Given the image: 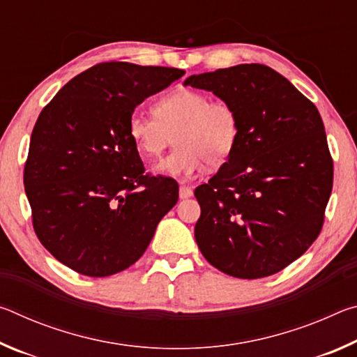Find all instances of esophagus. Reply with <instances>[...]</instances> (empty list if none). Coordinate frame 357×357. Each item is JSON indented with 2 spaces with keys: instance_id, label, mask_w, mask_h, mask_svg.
I'll use <instances>...</instances> for the list:
<instances>
[{
  "instance_id": "esophagus-1",
  "label": "esophagus",
  "mask_w": 357,
  "mask_h": 357,
  "mask_svg": "<svg viewBox=\"0 0 357 357\" xmlns=\"http://www.w3.org/2000/svg\"><path fill=\"white\" fill-rule=\"evenodd\" d=\"M192 195H193V190L190 189L189 185H185V184L179 185V198H181V200H184V198H190Z\"/></svg>"
}]
</instances>
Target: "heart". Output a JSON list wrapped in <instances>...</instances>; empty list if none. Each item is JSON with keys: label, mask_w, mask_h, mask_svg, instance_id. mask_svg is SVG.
Instances as JSON below:
<instances>
[{"label": "heart", "mask_w": 357, "mask_h": 357, "mask_svg": "<svg viewBox=\"0 0 357 357\" xmlns=\"http://www.w3.org/2000/svg\"><path fill=\"white\" fill-rule=\"evenodd\" d=\"M153 113L132 114L128 134L148 157H160L176 140L179 146L154 168L164 176L190 178L206 164L220 167L238 146L239 116L225 99L178 89L157 100Z\"/></svg>", "instance_id": "b5f03b06"}]
</instances>
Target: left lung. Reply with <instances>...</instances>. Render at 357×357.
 Returning <instances> with one entry per match:
<instances>
[{
    "mask_svg": "<svg viewBox=\"0 0 357 357\" xmlns=\"http://www.w3.org/2000/svg\"><path fill=\"white\" fill-rule=\"evenodd\" d=\"M184 86L231 102L239 140L219 172L195 189L203 257L238 279H261L298 259L321 231L332 159L317 107L263 64L190 75Z\"/></svg>",
    "mask_w": 357,
    "mask_h": 357,
    "instance_id": "obj_1",
    "label": "left lung"
}]
</instances>
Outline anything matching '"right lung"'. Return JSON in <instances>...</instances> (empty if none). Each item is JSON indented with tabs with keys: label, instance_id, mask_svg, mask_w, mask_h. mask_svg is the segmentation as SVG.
<instances>
[{
	"label": "right lung",
	"instance_id": "right-lung-1",
	"mask_svg": "<svg viewBox=\"0 0 357 357\" xmlns=\"http://www.w3.org/2000/svg\"><path fill=\"white\" fill-rule=\"evenodd\" d=\"M184 70L100 63L72 78L40 112L29 142L25 192L42 245L88 277L128 269L178 202L172 178L144 174L129 119Z\"/></svg>",
	"mask_w": 357,
	"mask_h": 357
}]
</instances>
